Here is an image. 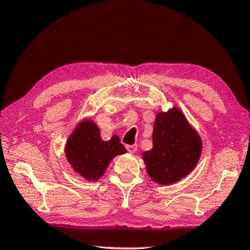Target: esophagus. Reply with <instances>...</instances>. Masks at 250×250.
I'll use <instances>...</instances> for the list:
<instances>
[{
	"label": "esophagus",
	"instance_id": "esophagus-1",
	"mask_svg": "<svg viewBox=\"0 0 250 250\" xmlns=\"http://www.w3.org/2000/svg\"><path fill=\"white\" fill-rule=\"evenodd\" d=\"M126 150H128V152H130V153H134L135 151H137L138 149V146L137 145H133V146H126Z\"/></svg>",
	"mask_w": 250,
	"mask_h": 250
}]
</instances>
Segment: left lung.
<instances>
[{"mask_svg": "<svg viewBox=\"0 0 250 250\" xmlns=\"http://www.w3.org/2000/svg\"><path fill=\"white\" fill-rule=\"evenodd\" d=\"M153 147L143 153L147 174L162 185L188 175L198 162L202 141L179 109L156 115Z\"/></svg>", "mask_w": 250, "mask_h": 250, "instance_id": "8db88e82", "label": "left lung"}]
</instances>
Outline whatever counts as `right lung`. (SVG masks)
Listing matches in <instances>:
<instances>
[{
    "label": "right lung",
    "instance_id": "obj_1",
    "mask_svg": "<svg viewBox=\"0 0 250 250\" xmlns=\"http://www.w3.org/2000/svg\"><path fill=\"white\" fill-rule=\"evenodd\" d=\"M125 152L118 135L103 141L98 126L90 120L77 125L66 145V156L71 167L89 181L98 180L111 160Z\"/></svg>",
    "mask_w": 250,
    "mask_h": 250
}]
</instances>
